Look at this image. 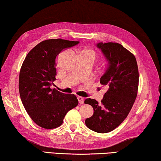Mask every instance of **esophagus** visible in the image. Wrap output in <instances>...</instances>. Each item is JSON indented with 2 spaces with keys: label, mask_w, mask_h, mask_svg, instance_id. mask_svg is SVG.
<instances>
[{
  "label": "esophagus",
  "mask_w": 161,
  "mask_h": 161,
  "mask_svg": "<svg viewBox=\"0 0 161 161\" xmlns=\"http://www.w3.org/2000/svg\"><path fill=\"white\" fill-rule=\"evenodd\" d=\"M77 98H78V103H80V104H83V103H84V98L83 97L78 96Z\"/></svg>",
  "instance_id": "34e87169"
}]
</instances>
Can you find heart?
I'll return each instance as SVG.
<instances>
[{"mask_svg":"<svg viewBox=\"0 0 161 161\" xmlns=\"http://www.w3.org/2000/svg\"><path fill=\"white\" fill-rule=\"evenodd\" d=\"M81 53H83V54H85V55H87V56H91V57L94 59V61L97 58V53L95 52L94 50L91 49H84L83 51H82V52H81Z\"/></svg>","mask_w":161,"mask_h":161,"instance_id":"heart-1","label":"heart"}]
</instances>
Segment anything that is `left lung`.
I'll list each match as a JSON object with an SVG mask.
<instances>
[{
	"label": "left lung",
	"instance_id": "left-lung-1",
	"mask_svg": "<svg viewBox=\"0 0 161 161\" xmlns=\"http://www.w3.org/2000/svg\"><path fill=\"white\" fill-rule=\"evenodd\" d=\"M108 61L100 83L108 91L99 104L88 98L85 104L93 108L91 117L86 119L87 127L97 133H108L125 120L132 108L139 88V69L133 53L115 42L97 44Z\"/></svg>",
	"mask_w": 161,
	"mask_h": 161
}]
</instances>
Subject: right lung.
<instances>
[{
  "instance_id": "add662e5",
  "label": "right lung",
  "mask_w": 161,
  "mask_h": 161,
  "mask_svg": "<svg viewBox=\"0 0 161 161\" xmlns=\"http://www.w3.org/2000/svg\"><path fill=\"white\" fill-rule=\"evenodd\" d=\"M79 42L47 39L27 53L19 75V92L27 114L35 123L50 129L61 126L68 112L78 105L73 94H64L51 86L56 80V58L63 49Z\"/></svg>"
}]
</instances>
